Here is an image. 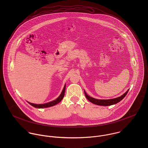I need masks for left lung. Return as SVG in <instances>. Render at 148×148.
<instances>
[{
    "label": "left lung",
    "instance_id": "left-lung-1",
    "mask_svg": "<svg viewBox=\"0 0 148 148\" xmlns=\"http://www.w3.org/2000/svg\"><path fill=\"white\" fill-rule=\"evenodd\" d=\"M129 91V89L127 90V92L124 93L122 96L115 98V99H109V100H99V99H94L93 97H91L90 96H89L86 92L84 91L85 95V97H86V99L92 103H93L95 104L98 105V106H112L113 104H116L117 103H118L119 102H120V101H121L124 97L125 96L127 95V92Z\"/></svg>",
    "mask_w": 148,
    "mask_h": 148
}]
</instances>
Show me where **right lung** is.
Masks as SVG:
<instances>
[{"instance_id":"add662e5","label":"right lung","mask_w":148,"mask_h":148,"mask_svg":"<svg viewBox=\"0 0 148 148\" xmlns=\"http://www.w3.org/2000/svg\"><path fill=\"white\" fill-rule=\"evenodd\" d=\"M65 85H64L63 89L62 92V93L60 94V95L55 100L51 101L49 103H45V104H33V103H31L28 102L31 106L36 108H48V107H51L52 106H55L57 104L59 103L63 99L64 96V94H65Z\"/></svg>"}]
</instances>
